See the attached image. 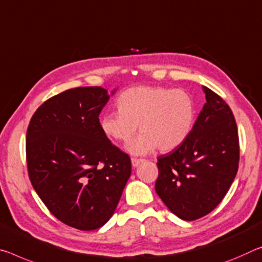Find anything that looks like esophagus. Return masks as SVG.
I'll return each mask as SVG.
<instances>
[{
  "label": "esophagus",
  "mask_w": 262,
  "mask_h": 262,
  "mask_svg": "<svg viewBox=\"0 0 262 262\" xmlns=\"http://www.w3.org/2000/svg\"><path fill=\"white\" fill-rule=\"evenodd\" d=\"M142 162H143L142 159H132V164H133V167H134V168L139 167V165L142 163Z\"/></svg>",
  "instance_id": "obj_1"
}]
</instances>
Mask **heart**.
<instances>
[{
    "mask_svg": "<svg viewBox=\"0 0 262 262\" xmlns=\"http://www.w3.org/2000/svg\"><path fill=\"white\" fill-rule=\"evenodd\" d=\"M116 106L118 112L101 116L100 127L108 138L127 142L139 124L141 134L127 146L134 155H144L156 148L165 152L180 147L192 130L196 116L194 102L188 93L165 87L126 90Z\"/></svg>",
    "mask_w": 262,
    "mask_h": 262,
    "instance_id": "1",
    "label": "heart"
}]
</instances>
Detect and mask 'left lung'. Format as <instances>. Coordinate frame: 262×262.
<instances>
[{"label": "left lung", "instance_id": "1", "mask_svg": "<svg viewBox=\"0 0 262 262\" xmlns=\"http://www.w3.org/2000/svg\"><path fill=\"white\" fill-rule=\"evenodd\" d=\"M206 102L183 143L157 159L155 190L178 218L196 221L225 197L239 165V138L227 103L203 86Z\"/></svg>", "mask_w": 262, "mask_h": 262}]
</instances>
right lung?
<instances>
[{"instance_id": "obj_1", "label": "right lung", "mask_w": 262, "mask_h": 262, "mask_svg": "<svg viewBox=\"0 0 262 262\" xmlns=\"http://www.w3.org/2000/svg\"><path fill=\"white\" fill-rule=\"evenodd\" d=\"M110 98L98 86L65 91L38 107L27 132L32 186L57 219L81 231L110 221L132 173L129 156L100 127Z\"/></svg>"}]
</instances>
